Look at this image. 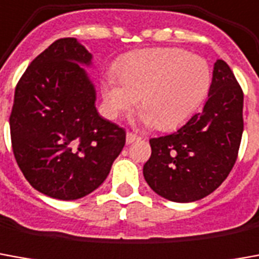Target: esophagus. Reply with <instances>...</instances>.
<instances>
[{
	"label": "esophagus",
	"mask_w": 259,
	"mask_h": 259,
	"mask_svg": "<svg viewBox=\"0 0 259 259\" xmlns=\"http://www.w3.org/2000/svg\"><path fill=\"white\" fill-rule=\"evenodd\" d=\"M137 140H140V136L135 135L132 132H127V135H126V143L127 144H132V143L137 142Z\"/></svg>",
	"instance_id": "34e87169"
}]
</instances>
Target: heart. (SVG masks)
I'll use <instances>...</instances> for the list:
<instances>
[{"label":"heart","instance_id":"heart-1","mask_svg":"<svg viewBox=\"0 0 259 259\" xmlns=\"http://www.w3.org/2000/svg\"><path fill=\"white\" fill-rule=\"evenodd\" d=\"M102 84V98L109 116L133 109L139 98L140 120L160 130L185 123L203 104L211 87L207 61L174 48L144 49L124 56Z\"/></svg>","mask_w":259,"mask_h":259}]
</instances>
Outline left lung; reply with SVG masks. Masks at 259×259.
<instances>
[{
  "label": "left lung",
  "instance_id": "8db88e82",
  "mask_svg": "<svg viewBox=\"0 0 259 259\" xmlns=\"http://www.w3.org/2000/svg\"><path fill=\"white\" fill-rule=\"evenodd\" d=\"M244 95L227 63L213 67L209 98L172 135L150 140L143 167L150 188L172 202H195L216 191L230 174L243 136Z\"/></svg>",
  "mask_w": 259,
  "mask_h": 259
}]
</instances>
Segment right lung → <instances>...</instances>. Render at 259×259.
Here are the masks:
<instances>
[{
	"label": "right lung",
	"instance_id": "1",
	"mask_svg": "<svg viewBox=\"0 0 259 259\" xmlns=\"http://www.w3.org/2000/svg\"><path fill=\"white\" fill-rule=\"evenodd\" d=\"M92 54L74 37L52 43L15 88L10 116L14 155L36 191L75 200L95 191L120 154L126 132L99 116L82 66Z\"/></svg>",
	"mask_w": 259,
	"mask_h": 259
}]
</instances>
